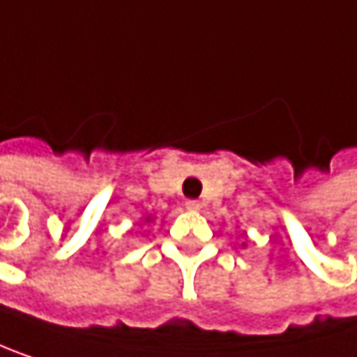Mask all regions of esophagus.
Masks as SVG:
<instances>
[{
	"mask_svg": "<svg viewBox=\"0 0 357 357\" xmlns=\"http://www.w3.org/2000/svg\"><path fill=\"white\" fill-rule=\"evenodd\" d=\"M185 208H187L189 212H197V210H202V204L195 202V199H189V202H185Z\"/></svg>",
	"mask_w": 357,
	"mask_h": 357,
	"instance_id": "esophagus-1",
	"label": "esophagus"
}]
</instances>
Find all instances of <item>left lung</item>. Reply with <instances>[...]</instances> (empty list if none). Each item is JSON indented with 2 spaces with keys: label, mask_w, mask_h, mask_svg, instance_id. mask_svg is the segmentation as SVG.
<instances>
[{
  "label": "left lung",
  "mask_w": 357,
  "mask_h": 357,
  "mask_svg": "<svg viewBox=\"0 0 357 357\" xmlns=\"http://www.w3.org/2000/svg\"><path fill=\"white\" fill-rule=\"evenodd\" d=\"M243 248H245V243H243Z\"/></svg>",
  "instance_id": "1"
}]
</instances>
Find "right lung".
I'll return each mask as SVG.
<instances>
[{
  "mask_svg": "<svg viewBox=\"0 0 357 357\" xmlns=\"http://www.w3.org/2000/svg\"><path fill=\"white\" fill-rule=\"evenodd\" d=\"M151 220H153V216H151V214H147V216H145V220H143V222H151Z\"/></svg>",
  "mask_w": 357,
  "mask_h": 357,
  "instance_id": "1",
  "label": "right lung"
}]
</instances>
